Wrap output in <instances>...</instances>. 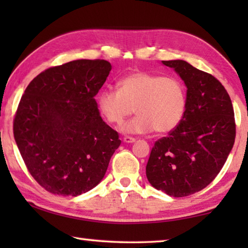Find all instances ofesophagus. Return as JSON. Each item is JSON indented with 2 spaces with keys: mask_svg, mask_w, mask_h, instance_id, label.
Wrapping results in <instances>:
<instances>
[{
  "mask_svg": "<svg viewBox=\"0 0 248 248\" xmlns=\"http://www.w3.org/2000/svg\"><path fill=\"white\" fill-rule=\"evenodd\" d=\"M124 141L125 142V143H133L134 141H136V139H134V138H132V137H124Z\"/></svg>",
  "mask_w": 248,
  "mask_h": 248,
  "instance_id": "obj_1",
  "label": "esophagus"
}]
</instances>
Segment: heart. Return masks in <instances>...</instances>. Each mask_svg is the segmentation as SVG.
<instances>
[{"label": "heart", "instance_id": "heart-1", "mask_svg": "<svg viewBox=\"0 0 248 248\" xmlns=\"http://www.w3.org/2000/svg\"><path fill=\"white\" fill-rule=\"evenodd\" d=\"M99 110L109 124L123 125L125 133L170 132L182 120L186 108L183 83L173 77L134 72L121 78L118 90H104L98 95Z\"/></svg>", "mask_w": 248, "mask_h": 248}]
</instances>
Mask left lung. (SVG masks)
<instances>
[{
	"mask_svg": "<svg viewBox=\"0 0 248 248\" xmlns=\"http://www.w3.org/2000/svg\"><path fill=\"white\" fill-rule=\"evenodd\" d=\"M162 62L186 84V109L177 127L154 143L146 177L157 190L186 197L211 184L226 162L236 134L233 105L213 75L184 60Z\"/></svg>",
	"mask_w": 248,
	"mask_h": 248,
	"instance_id": "left-lung-1",
	"label": "left lung"
}]
</instances>
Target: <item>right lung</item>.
<instances>
[{
	"mask_svg": "<svg viewBox=\"0 0 248 248\" xmlns=\"http://www.w3.org/2000/svg\"><path fill=\"white\" fill-rule=\"evenodd\" d=\"M111 64L74 60L52 66L29 83L13 132L33 179L54 195L77 197L100 183L119 134L99 116L95 96Z\"/></svg>",
	"mask_w": 248,
	"mask_h": 248,
	"instance_id": "1",
	"label": "right lung"
}]
</instances>
